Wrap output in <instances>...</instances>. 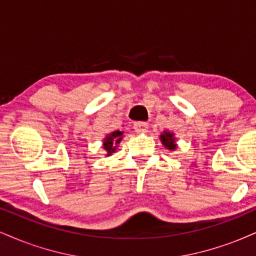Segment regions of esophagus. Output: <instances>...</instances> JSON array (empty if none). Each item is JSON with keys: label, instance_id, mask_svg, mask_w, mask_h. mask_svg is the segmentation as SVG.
<instances>
[{"label": "esophagus", "instance_id": "obj_1", "mask_svg": "<svg viewBox=\"0 0 256 256\" xmlns=\"http://www.w3.org/2000/svg\"><path fill=\"white\" fill-rule=\"evenodd\" d=\"M148 129V124L146 122H135L134 123V130L136 133H146Z\"/></svg>", "mask_w": 256, "mask_h": 256}]
</instances>
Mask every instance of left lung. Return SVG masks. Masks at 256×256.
Wrapping results in <instances>:
<instances>
[{
  "mask_svg": "<svg viewBox=\"0 0 256 256\" xmlns=\"http://www.w3.org/2000/svg\"><path fill=\"white\" fill-rule=\"evenodd\" d=\"M160 140H162V144L167 148V150H174L176 148V138H174V135H173V133H170V132H164V133L160 135Z\"/></svg>",
  "mask_w": 256,
  "mask_h": 256,
  "instance_id": "8db88e82",
  "label": "left lung"
}]
</instances>
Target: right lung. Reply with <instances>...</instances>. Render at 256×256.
Wrapping results in <instances>:
<instances>
[{
	"instance_id": "add662e5",
	"label": "right lung",
	"mask_w": 256,
	"mask_h": 256,
	"mask_svg": "<svg viewBox=\"0 0 256 256\" xmlns=\"http://www.w3.org/2000/svg\"><path fill=\"white\" fill-rule=\"evenodd\" d=\"M122 135H123V132L121 130H115L112 132V133H110L109 135H106V138L103 140V148L106 150V156H112V153H115L116 147H118L120 141L122 140Z\"/></svg>"
}]
</instances>
